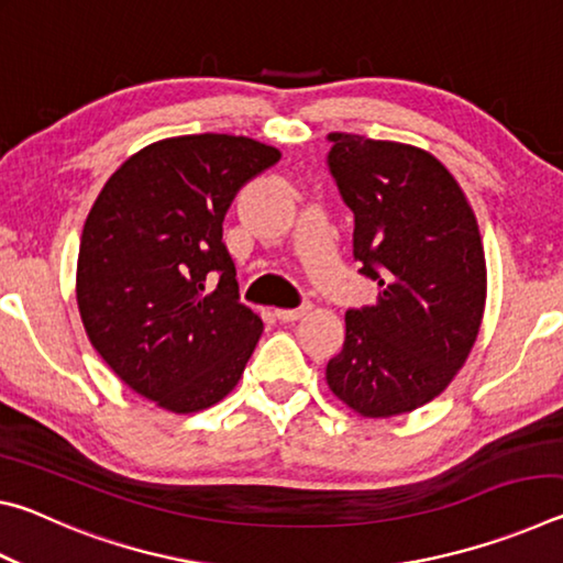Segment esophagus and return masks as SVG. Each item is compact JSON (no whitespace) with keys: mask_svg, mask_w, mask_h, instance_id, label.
<instances>
[{"mask_svg":"<svg viewBox=\"0 0 563 563\" xmlns=\"http://www.w3.org/2000/svg\"><path fill=\"white\" fill-rule=\"evenodd\" d=\"M305 312H308V308H295V310H275V316H278L280 322H295L300 320Z\"/></svg>","mask_w":563,"mask_h":563,"instance_id":"1","label":"esophagus"}]
</instances>
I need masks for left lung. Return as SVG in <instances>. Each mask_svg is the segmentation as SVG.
I'll list each match as a JSON object with an SVG mask.
<instances>
[{"label": "left lung", "instance_id": "8db88e82", "mask_svg": "<svg viewBox=\"0 0 563 563\" xmlns=\"http://www.w3.org/2000/svg\"><path fill=\"white\" fill-rule=\"evenodd\" d=\"M328 166L355 213L352 253L377 298L345 312L325 379L369 419L442 395L470 357L487 305V261L464 190L430 151L330 133Z\"/></svg>", "mask_w": 563, "mask_h": 563}]
</instances>
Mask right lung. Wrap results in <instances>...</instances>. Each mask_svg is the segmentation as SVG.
Instances as JSON below:
<instances>
[{
  "label": "right lung",
  "instance_id": "add662e5",
  "mask_svg": "<svg viewBox=\"0 0 563 563\" xmlns=\"http://www.w3.org/2000/svg\"><path fill=\"white\" fill-rule=\"evenodd\" d=\"M280 151L247 136L194 133L148 144L93 201L76 261V302L93 350L133 393L176 415L231 393L263 320L238 300L223 218ZM211 272L222 280L207 290Z\"/></svg>",
  "mask_w": 563,
  "mask_h": 563
}]
</instances>
